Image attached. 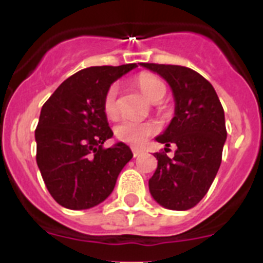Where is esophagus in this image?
I'll return each mask as SVG.
<instances>
[{"instance_id":"1","label":"esophagus","mask_w":263,"mask_h":263,"mask_svg":"<svg viewBox=\"0 0 263 263\" xmlns=\"http://www.w3.org/2000/svg\"><path fill=\"white\" fill-rule=\"evenodd\" d=\"M132 152H133V157L134 158H137V157H139V155L142 154V150H141V148H136V147H133L132 148Z\"/></svg>"}]
</instances>
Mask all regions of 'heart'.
I'll use <instances>...</instances> for the list:
<instances>
[{
  "label": "heart",
  "instance_id": "b5f03b06",
  "mask_svg": "<svg viewBox=\"0 0 263 263\" xmlns=\"http://www.w3.org/2000/svg\"><path fill=\"white\" fill-rule=\"evenodd\" d=\"M137 84L142 93L152 101H159L166 93L163 81L153 75H141L137 79ZM118 93L120 85L117 83L109 85L104 95L103 108L108 117H115L118 113ZM158 132V125L153 121H142L137 118H124L116 126V136L134 146H141Z\"/></svg>",
  "mask_w": 263,
  "mask_h": 263
}]
</instances>
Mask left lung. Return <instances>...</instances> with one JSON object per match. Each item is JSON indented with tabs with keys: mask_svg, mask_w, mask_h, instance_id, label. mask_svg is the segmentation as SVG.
Returning a JSON list of instances; mask_svg holds the SVG:
<instances>
[{
	"mask_svg": "<svg viewBox=\"0 0 263 263\" xmlns=\"http://www.w3.org/2000/svg\"><path fill=\"white\" fill-rule=\"evenodd\" d=\"M141 66L162 76L175 99V116L155 139L178 148L174 158L155 153L158 167L148 190L167 210L187 211L205 196L221 164L227 139L224 109L212 84L194 69L155 63Z\"/></svg>",
	"mask_w": 263,
	"mask_h": 263,
	"instance_id": "left-lung-1",
	"label": "left lung"
}]
</instances>
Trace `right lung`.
Instances as JSON below:
<instances>
[{
	"label": "right lung",
	"instance_id": "add662e5",
	"mask_svg": "<svg viewBox=\"0 0 263 263\" xmlns=\"http://www.w3.org/2000/svg\"><path fill=\"white\" fill-rule=\"evenodd\" d=\"M137 64L89 67L69 76L42 106L35 129L36 163L51 196L68 210H88L111 194L133 153L111 138L103 108L109 85Z\"/></svg>",
	"mask_w": 263,
	"mask_h": 263
}]
</instances>
